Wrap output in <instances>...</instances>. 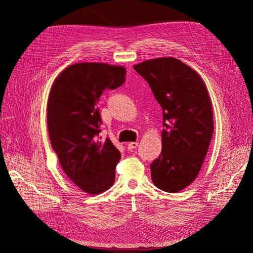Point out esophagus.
<instances>
[{"label":"esophagus","instance_id":"1","mask_svg":"<svg viewBox=\"0 0 253 253\" xmlns=\"http://www.w3.org/2000/svg\"><path fill=\"white\" fill-rule=\"evenodd\" d=\"M137 147H138V142H129L128 144H127V149L128 150H134V149H136Z\"/></svg>","mask_w":253,"mask_h":253}]
</instances>
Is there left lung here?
I'll return each mask as SVG.
<instances>
[{"label": "left lung", "instance_id": "1", "mask_svg": "<svg viewBox=\"0 0 253 253\" xmlns=\"http://www.w3.org/2000/svg\"><path fill=\"white\" fill-rule=\"evenodd\" d=\"M134 70L163 109V149L150 166L152 180L166 192H178L196 178L212 139L208 90L196 72L172 57L144 61Z\"/></svg>", "mask_w": 253, "mask_h": 253}]
</instances>
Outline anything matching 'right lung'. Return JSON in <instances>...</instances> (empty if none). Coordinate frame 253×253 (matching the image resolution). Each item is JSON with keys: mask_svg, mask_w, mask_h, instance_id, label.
Returning <instances> with one entry per match:
<instances>
[{"mask_svg": "<svg viewBox=\"0 0 253 253\" xmlns=\"http://www.w3.org/2000/svg\"><path fill=\"white\" fill-rule=\"evenodd\" d=\"M126 68L105 63L68 66L53 82L47 102L49 139L66 176L82 191L99 194L113 186L120 152L99 133L97 102L105 89L124 84Z\"/></svg>", "mask_w": 253, "mask_h": 253, "instance_id": "right-lung-1", "label": "right lung"}]
</instances>
